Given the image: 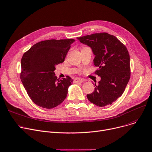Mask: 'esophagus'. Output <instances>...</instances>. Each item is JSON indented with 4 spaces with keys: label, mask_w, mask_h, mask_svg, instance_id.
Listing matches in <instances>:
<instances>
[{
    "label": "esophagus",
    "mask_w": 152,
    "mask_h": 152,
    "mask_svg": "<svg viewBox=\"0 0 152 152\" xmlns=\"http://www.w3.org/2000/svg\"><path fill=\"white\" fill-rule=\"evenodd\" d=\"M85 81V80L82 78H77L74 80V82L75 83H82Z\"/></svg>",
    "instance_id": "1"
}]
</instances>
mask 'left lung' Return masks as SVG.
Instances as JSON below:
<instances>
[{"label":"left lung","mask_w":152,"mask_h":152,"mask_svg":"<svg viewBox=\"0 0 152 152\" xmlns=\"http://www.w3.org/2000/svg\"><path fill=\"white\" fill-rule=\"evenodd\" d=\"M90 47L98 67L95 73L101 77L88 99L99 107L112 104L124 91L131 75L130 57L126 47L114 35L96 33L77 38Z\"/></svg>","instance_id":"8db88e82"}]
</instances>
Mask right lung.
I'll list each match as a JSON object with an SVG mask.
<instances>
[{"mask_svg":"<svg viewBox=\"0 0 152 152\" xmlns=\"http://www.w3.org/2000/svg\"><path fill=\"white\" fill-rule=\"evenodd\" d=\"M74 39L48 40L37 43L23 55L20 78L31 100L45 109L59 105L67 97L73 80L58 79L56 66L64 61Z\"/></svg>","mask_w":152,"mask_h":152,"instance_id":"add662e5","label":"right lung"}]
</instances>
